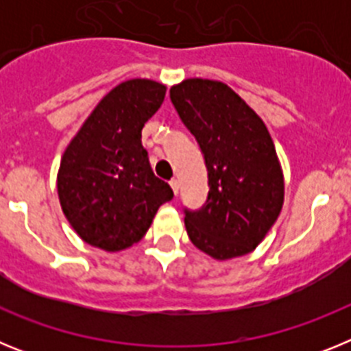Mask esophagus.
<instances>
[{"label":"esophagus","mask_w":351,"mask_h":351,"mask_svg":"<svg viewBox=\"0 0 351 351\" xmlns=\"http://www.w3.org/2000/svg\"><path fill=\"white\" fill-rule=\"evenodd\" d=\"M170 188H172L173 195L178 197V193H179V181H178V179H172V181H170Z\"/></svg>","instance_id":"1"}]
</instances>
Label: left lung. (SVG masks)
<instances>
[{
	"label": "left lung",
	"mask_w": 351,
	"mask_h": 351,
	"mask_svg": "<svg viewBox=\"0 0 351 351\" xmlns=\"http://www.w3.org/2000/svg\"><path fill=\"white\" fill-rule=\"evenodd\" d=\"M170 100L202 149L209 176L206 206L184 210L188 237L214 260L247 255L283 209V170L267 126L219 80H182L170 88Z\"/></svg>",
	"instance_id": "8db88e82"
}]
</instances>
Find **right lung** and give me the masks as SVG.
Returning <instances> with one entry per match:
<instances>
[{
    "instance_id": "obj_1",
    "label": "right lung",
    "mask_w": 351,
    "mask_h": 351,
    "mask_svg": "<svg viewBox=\"0 0 351 351\" xmlns=\"http://www.w3.org/2000/svg\"><path fill=\"white\" fill-rule=\"evenodd\" d=\"M151 79L117 84L64 149L58 197L64 218L84 243L121 251L138 243L173 191L158 179L142 145V128L165 100Z\"/></svg>"
}]
</instances>
